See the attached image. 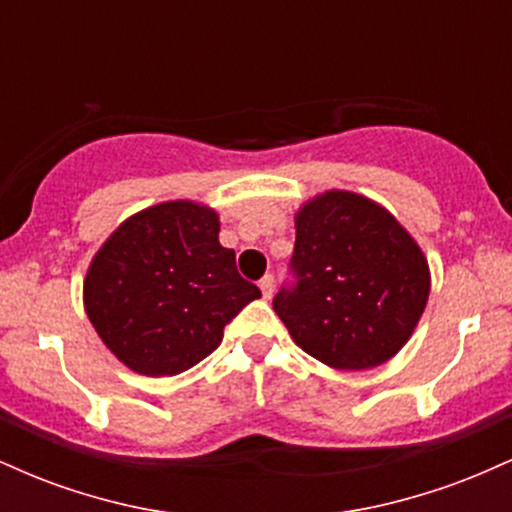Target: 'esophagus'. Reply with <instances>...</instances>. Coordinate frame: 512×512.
Segmentation results:
<instances>
[{
  "label": "esophagus",
  "mask_w": 512,
  "mask_h": 512,
  "mask_svg": "<svg viewBox=\"0 0 512 512\" xmlns=\"http://www.w3.org/2000/svg\"><path fill=\"white\" fill-rule=\"evenodd\" d=\"M260 291H262V296L267 298H272V293H274V276L272 274H267V276H262L260 279Z\"/></svg>",
  "instance_id": "esophagus-1"
}]
</instances>
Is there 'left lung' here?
<instances>
[{"label":"left lung","instance_id":"8db88e82","mask_svg":"<svg viewBox=\"0 0 512 512\" xmlns=\"http://www.w3.org/2000/svg\"><path fill=\"white\" fill-rule=\"evenodd\" d=\"M291 269L274 310L305 354L368 370L409 342L431 293L424 250L373 199L327 190L296 211Z\"/></svg>","mask_w":512,"mask_h":512}]
</instances>
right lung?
I'll return each mask as SVG.
<instances>
[{"label":"right lung","mask_w":512,"mask_h":512,"mask_svg":"<svg viewBox=\"0 0 512 512\" xmlns=\"http://www.w3.org/2000/svg\"><path fill=\"white\" fill-rule=\"evenodd\" d=\"M219 214L175 199L137 211L110 233L84 279L93 330L134 373L178 375L207 358L223 327L262 293L219 243Z\"/></svg>","instance_id":"obj_1"}]
</instances>
